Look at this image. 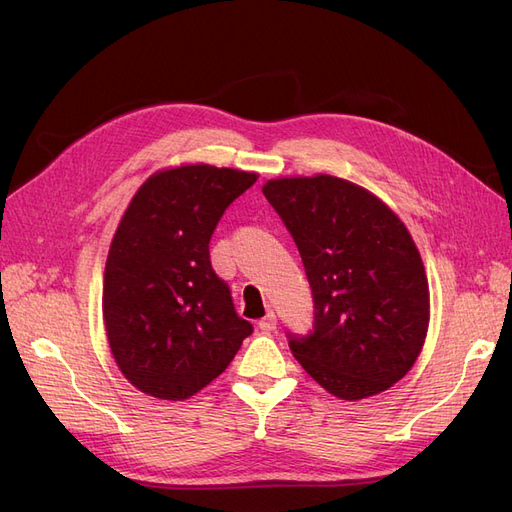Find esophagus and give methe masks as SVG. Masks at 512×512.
I'll return each instance as SVG.
<instances>
[{
	"label": "esophagus",
	"mask_w": 512,
	"mask_h": 512,
	"mask_svg": "<svg viewBox=\"0 0 512 512\" xmlns=\"http://www.w3.org/2000/svg\"><path fill=\"white\" fill-rule=\"evenodd\" d=\"M275 327H277V316L273 312H267V316L258 322V329L265 331V333L275 331Z\"/></svg>",
	"instance_id": "34e87169"
}]
</instances>
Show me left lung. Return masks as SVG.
Here are the masks:
<instances>
[{
    "instance_id": "8db88e82",
    "label": "left lung",
    "mask_w": 512,
    "mask_h": 512,
    "mask_svg": "<svg viewBox=\"0 0 512 512\" xmlns=\"http://www.w3.org/2000/svg\"><path fill=\"white\" fill-rule=\"evenodd\" d=\"M262 194L314 294V329L288 333L294 359L339 399L391 389L429 327V284L408 228L378 196L331 175L271 179Z\"/></svg>"
}]
</instances>
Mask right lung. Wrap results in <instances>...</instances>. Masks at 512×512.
Wrapping results in <instances>:
<instances>
[{
    "instance_id": "add662e5",
    "label": "right lung",
    "mask_w": 512,
    "mask_h": 512,
    "mask_svg": "<svg viewBox=\"0 0 512 512\" xmlns=\"http://www.w3.org/2000/svg\"><path fill=\"white\" fill-rule=\"evenodd\" d=\"M256 173L185 164L151 175L108 250L102 314L111 352L138 391L181 401L218 378L254 327L215 275L209 241Z\"/></svg>"
}]
</instances>
